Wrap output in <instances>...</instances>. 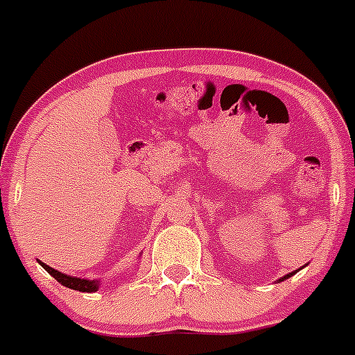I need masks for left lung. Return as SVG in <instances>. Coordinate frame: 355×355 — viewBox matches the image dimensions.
<instances>
[{
    "mask_svg": "<svg viewBox=\"0 0 355 355\" xmlns=\"http://www.w3.org/2000/svg\"><path fill=\"white\" fill-rule=\"evenodd\" d=\"M295 273H297V270H295V271H292V273L285 275V277H284V278H280V280H278V282H284V280H287V278H290V277H292V275H295Z\"/></svg>",
    "mask_w": 355,
    "mask_h": 355,
    "instance_id": "1",
    "label": "left lung"
}]
</instances>
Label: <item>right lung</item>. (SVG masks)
I'll return each instance as SVG.
<instances>
[{"label":"right lung","instance_id":"add662e5","mask_svg":"<svg viewBox=\"0 0 355 355\" xmlns=\"http://www.w3.org/2000/svg\"><path fill=\"white\" fill-rule=\"evenodd\" d=\"M41 263V261H39ZM41 266L44 268L46 271H48L49 275H51L55 280H58L60 284L65 285V287L71 288V290H78V292H96V290L99 288V285H101V282L98 280H85V278H77V277H68V275L62 273V271L55 270V268L48 266L46 263H41Z\"/></svg>","mask_w":355,"mask_h":355}]
</instances>
